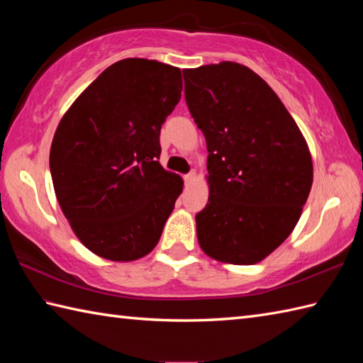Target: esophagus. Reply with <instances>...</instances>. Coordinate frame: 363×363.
<instances>
[{
  "mask_svg": "<svg viewBox=\"0 0 363 363\" xmlns=\"http://www.w3.org/2000/svg\"><path fill=\"white\" fill-rule=\"evenodd\" d=\"M195 179H196V173L195 172H190L189 174L184 176V181H186L187 186H191V184L195 182Z\"/></svg>",
  "mask_w": 363,
  "mask_h": 363,
  "instance_id": "obj_1",
  "label": "esophagus"
}]
</instances>
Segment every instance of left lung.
<instances>
[{
	"label": "left lung",
	"instance_id": "8db88e82",
	"mask_svg": "<svg viewBox=\"0 0 363 363\" xmlns=\"http://www.w3.org/2000/svg\"><path fill=\"white\" fill-rule=\"evenodd\" d=\"M182 74L209 151L199 246L226 264H257L296 226L313 181L311 151L279 96L248 67L220 62Z\"/></svg>",
	"mask_w": 363,
	"mask_h": 363
}]
</instances>
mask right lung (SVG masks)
Segmentation results:
<instances>
[{"mask_svg": "<svg viewBox=\"0 0 363 363\" xmlns=\"http://www.w3.org/2000/svg\"><path fill=\"white\" fill-rule=\"evenodd\" d=\"M181 70L123 59L82 91L50 151L54 191L76 237L96 256L130 262L154 250L184 182L159 164L160 128Z\"/></svg>", "mask_w": 363, "mask_h": 363, "instance_id": "right-lung-1", "label": "right lung"}]
</instances>
